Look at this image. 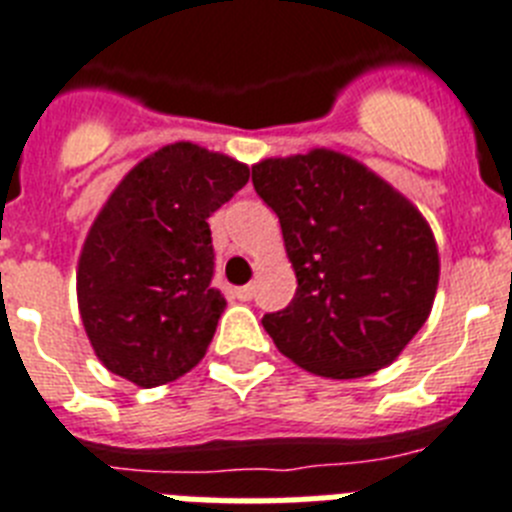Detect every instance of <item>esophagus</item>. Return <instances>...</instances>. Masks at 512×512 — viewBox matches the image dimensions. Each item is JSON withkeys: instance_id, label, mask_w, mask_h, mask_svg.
Masks as SVG:
<instances>
[{"instance_id": "esophagus-1", "label": "esophagus", "mask_w": 512, "mask_h": 512, "mask_svg": "<svg viewBox=\"0 0 512 512\" xmlns=\"http://www.w3.org/2000/svg\"><path fill=\"white\" fill-rule=\"evenodd\" d=\"M234 296L239 302H249L252 296H255V286H242V289H236Z\"/></svg>"}]
</instances>
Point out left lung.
Wrapping results in <instances>:
<instances>
[{"mask_svg":"<svg viewBox=\"0 0 512 512\" xmlns=\"http://www.w3.org/2000/svg\"><path fill=\"white\" fill-rule=\"evenodd\" d=\"M252 184L281 221L299 283L289 307L263 317L278 351L333 380L388 367L435 302L440 257L422 213L325 148L257 163Z\"/></svg>","mask_w":512,"mask_h":512,"instance_id":"left-lung-1","label":"left lung"}]
</instances>
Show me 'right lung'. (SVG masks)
I'll use <instances>...</instances> for the list:
<instances>
[{
  "instance_id": "right-lung-1",
  "label": "right lung",
  "mask_w": 512,
  "mask_h": 512,
  "mask_svg": "<svg viewBox=\"0 0 512 512\" xmlns=\"http://www.w3.org/2000/svg\"><path fill=\"white\" fill-rule=\"evenodd\" d=\"M249 179L244 163L192 143L140 161L93 221L77 265V304L103 367L156 388L208 351L226 299L210 286L208 218Z\"/></svg>"
}]
</instances>
